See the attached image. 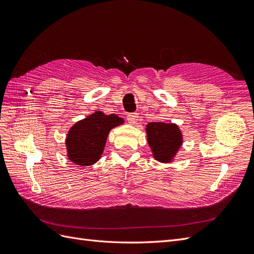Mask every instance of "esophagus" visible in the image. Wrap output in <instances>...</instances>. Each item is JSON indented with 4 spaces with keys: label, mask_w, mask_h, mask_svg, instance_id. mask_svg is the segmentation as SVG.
<instances>
[{
    "label": "esophagus",
    "mask_w": 254,
    "mask_h": 254,
    "mask_svg": "<svg viewBox=\"0 0 254 254\" xmlns=\"http://www.w3.org/2000/svg\"><path fill=\"white\" fill-rule=\"evenodd\" d=\"M137 113H135V112H133V113H129L128 115H127V121H128V123L129 124H131V125H134L135 123H136V121H137Z\"/></svg>",
    "instance_id": "obj_1"
}]
</instances>
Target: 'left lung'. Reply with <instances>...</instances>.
Segmentation results:
<instances>
[{
	"instance_id": "obj_1",
	"label": "left lung",
	"mask_w": 254,
	"mask_h": 254,
	"mask_svg": "<svg viewBox=\"0 0 254 254\" xmlns=\"http://www.w3.org/2000/svg\"><path fill=\"white\" fill-rule=\"evenodd\" d=\"M146 133L153 158L162 163L172 162L183 142L179 127L173 123L151 122L146 125Z\"/></svg>"
}]
</instances>
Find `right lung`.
I'll return each mask as SVG.
<instances>
[{
    "label": "right lung",
    "instance_id": "add662e5",
    "mask_svg": "<svg viewBox=\"0 0 254 254\" xmlns=\"http://www.w3.org/2000/svg\"><path fill=\"white\" fill-rule=\"evenodd\" d=\"M123 123L124 120L118 115H106L102 111L77 122L68 130L65 139L67 158L80 166L96 163L103 155L110 130Z\"/></svg>",
    "mask_w": 254,
    "mask_h": 254
}]
</instances>
